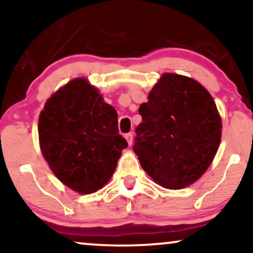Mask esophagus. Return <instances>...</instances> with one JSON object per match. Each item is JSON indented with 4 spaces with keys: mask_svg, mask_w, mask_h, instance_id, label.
Wrapping results in <instances>:
<instances>
[{
    "mask_svg": "<svg viewBox=\"0 0 253 253\" xmlns=\"http://www.w3.org/2000/svg\"><path fill=\"white\" fill-rule=\"evenodd\" d=\"M126 139L127 141V144H129V146L132 145V140H133V134L132 133H126Z\"/></svg>",
    "mask_w": 253,
    "mask_h": 253,
    "instance_id": "1",
    "label": "esophagus"
}]
</instances>
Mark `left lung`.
<instances>
[{
    "instance_id": "8db88e82",
    "label": "left lung",
    "mask_w": 253,
    "mask_h": 253,
    "mask_svg": "<svg viewBox=\"0 0 253 253\" xmlns=\"http://www.w3.org/2000/svg\"><path fill=\"white\" fill-rule=\"evenodd\" d=\"M133 146L141 168L162 188L184 189L205 174L221 143L222 121L196 79L166 72L139 108Z\"/></svg>"
}]
</instances>
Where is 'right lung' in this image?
I'll use <instances>...</instances> for the list:
<instances>
[{"mask_svg":"<svg viewBox=\"0 0 253 253\" xmlns=\"http://www.w3.org/2000/svg\"><path fill=\"white\" fill-rule=\"evenodd\" d=\"M38 133L50 170L79 195L102 189L127 147L117 129L116 109L84 77L51 94L39 115Z\"/></svg>","mask_w":253,"mask_h":253,"instance_id":"add662e5","label":"right lung"}]
</instances>
